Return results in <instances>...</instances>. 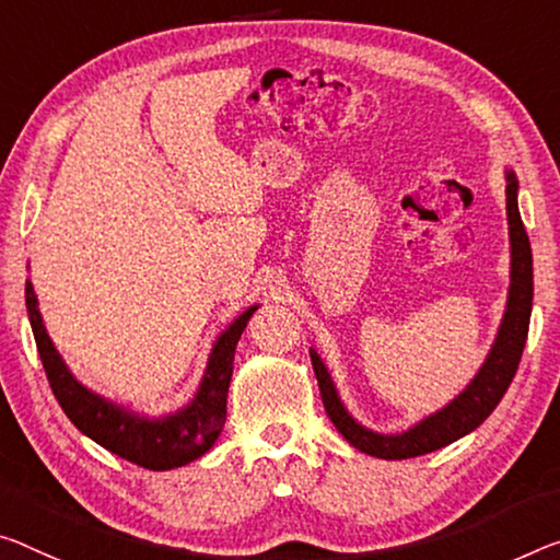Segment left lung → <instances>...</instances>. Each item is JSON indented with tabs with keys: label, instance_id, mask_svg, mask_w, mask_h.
Returning a JSON list of instances; mask_svg holds the SVG:
<instances>
[{
	"label": "left lung",
	"instance_id": "obj_1",
	"mask_svg": "<svg viewBox=\"0 0 560 560\" xmlns=\"http://www.w3.org/2000/svg\"><path fill=\"white\" fill-rule=\"evenodd\" d=\"M505 179H509V185H505V210H509L511 230L509 305H505L503 323L498 328L495 342L488 352L483 368L478 370V375L472 377L468 388L458 398L451 400L443 410L420 420L418 425L408 428L406 433H373V430L360 425L346 410V406L338 398V390H335L328 368H325L315 350H310V360H313L317 385H320L325 412H328L332 425L338 428V433H342V438H346L352 448L385 460H402L433 453L443 448V445H451L458 438L468 435L470 430H476L495 410L505 390H509L528 338L533 307V255L526 228H523L518 212V179H515L511 170L505 172Z\"/></svg>",
	"mask_w": 560,
	"mask_h": 560
}]
</instances>
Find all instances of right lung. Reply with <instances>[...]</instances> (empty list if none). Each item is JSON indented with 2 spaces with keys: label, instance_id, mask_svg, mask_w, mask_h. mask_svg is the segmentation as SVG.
Instances as JSON below:
<instances>
[{
  "label": "right lung",
  "instance_id": "right-lung-1",
  "mask_svg": "<svg viewBox=\"0 0 560 560\" xmlns=\"http://www.w3.org/2000/svg\"><path fill=\"white\" fill-rule=\"evenodd\" d=\"M27 298V315L32 323L34 340L45 365L51 393L59 406L80 428L84 435L100 443L102 448L119 455V458L135 463V466L150 470H170L192 463L195 458L208 453L218 441L228 416V388L232 377V360H235V346L243 335L247 320H250L257 305L247 307L230 328L214 340L208 370H205L200 390L190 406L172 412L165 418H142L137 412L119 408L115 402L100 398L97 393L84 388L65 365L55 342L49 340L42 323L37 295H34L32 282L24 288Z\"/></svg>",
  "mask_w": 560,
  "mask_h": 560
}]
</instances>
